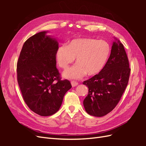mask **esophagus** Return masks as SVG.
<instances>
[{"instance_id":"1","label":"esophagus","mask_w":146,"mask_h":146,"mask_svg":"<svg viewBox=\"0 0 146 146\" xmlns=\"http://www.w3.org/2000/svg\"><path fill=\"white\" fill-rule=\"evenodd\" d=\"M78 84V83L76 81H71V85H72V87H75V86H77Z\"/></svg>"}]
</instances>
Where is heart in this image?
<instances>
[{
    "instance_id": "obj_1",
    "label": "heart",
    "mask_w": 146,
    "mask_h": 146,
    "mask_svg": "<svg viewBox=\"0 0 146 146\" xmlns=\"http://www.w3.org/2000/svg\"><path fill=\"white\" fill-rule=\"evenodd\" d=\"M111 48L108 43L92 38H77L70 41L68 46H60L56 53V59L60 68L66 69L63 72L68 78L79 79L87 74L92 76L99 73L107 63Z\"/></svg>"
}]
</instances>
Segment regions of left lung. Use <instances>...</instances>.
Listing matches in <instances>:
<instances>
[{
  "mask_svg": "<svg viewBox=\"0 0 146 146\" xmlns=\"http://www.w3.org/2000/svg\"><path fill=\"white\" fill-rule=\"evenodd\" d=\"M130 68L124 47L114 42L111 54L104 68L92 78L83 82L88 87V94L83 100L86 111L102 117L116 107L129 82Z\"/></svg>",
  "mask_w": 146,
  "mask_h": 146,
  "instance_id": "left-lung-1",
  "label": "left lung"
}]
</instances>
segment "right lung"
Here are the masks:
<instances>
[{"label":"right lung","instance_id":"1","mask_svg":"<svg viewBox=\"0 0 146 146\" xmlns=\"http://www.w3.org/2000/svg\"><path fill=\"white\" fill-rule=\"evenodd\" d=\"M46 33H38L24 42L17 63V80L23 99L41 116L58 111L66 92L72 88L70 81L61 80L56 67L58 43Z\"/></svg>","mask_w":146,"mask_h":146}]
</instances>
